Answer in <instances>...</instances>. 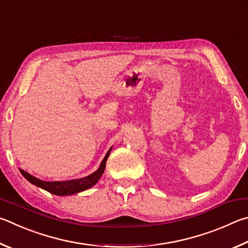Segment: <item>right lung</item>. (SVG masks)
<instances>
[{
	"instance_id": "1",
	"label": "right lung",
	"mask_w": 248,
	"mask_h": 248,
	"mask_svg": "<svg viewBox=\"0 0 248 248\" xmlns=\"http://www.w3.org/2000/svg\"><path fill=\"white\" fill-rule=\"evenodd\" d=\"M111 150H112V147L108 149L106 157L103 158L101 164H100V167L98 168V170L93 173H91V174L88 176L82 177V179L62 181V182H46V181L37 179V177L32 176L31 174H29L28 172H26L24 170H20V173L23 174V176L26 180L30 182V183L46 190V192L58 195V196H68V195L77 194V193L82 192V190L88 189L98 183L100 177H101L103 174L104 169H106V162L108 158V155H110Z\"/></svg>"
}]
</instances>
